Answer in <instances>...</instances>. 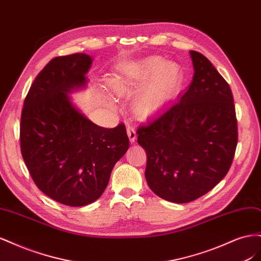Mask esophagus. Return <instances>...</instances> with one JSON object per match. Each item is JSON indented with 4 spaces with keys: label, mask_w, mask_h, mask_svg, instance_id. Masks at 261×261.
<instances>
[{
    "label": "esophagus",
    "mask_w": 261,
    "mask_h": 261,
    "mask_svg": "<svg viewBox=\"0 0 261 261\" xmlns=\"http://www.w3.org/2000/svg\"><path fill=\"white\" fill-rule=\"evenodd\" d=\"M127 135H128V138L130 140V143H134V141L136 140V137H137L136 130H135V128L133 127L132 125H127Z\"/></svg>",
    "instance_id": "esophagus-1"
}]
</instances>
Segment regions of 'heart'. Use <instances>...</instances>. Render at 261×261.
Wrapping results in <instances>:
<instances>
[{"label": "heart", "instance_id": "heart-1", "mask_svg": "<svg viewBox=\"0 0 261 261\" xmlns=\"http://www.w3.org/2000/svg\"><path fill=\"white\" fill-rule=\"evenodd\" d=\"M181 80V70L176 63L152 57L138 63L122 76L115 77L112 88L117 94H125L146 81L136 94L134 109L139 115H150L174 96Z\"/></svg>", "mask_w": 261, "mask_h": 261}]
</instances>
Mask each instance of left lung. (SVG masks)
Returning a JSON list of instances; mask_svg holds the SVG:
<instances>
[{
  "instance_id": "obj_1",
  "label": "left lung",
  "mask_w": 261,
  "mask_h": 261,
  "mask_svg": "<svg viewBox=\"0 0 261 261\" xmlns=\"http://www.w3.org/2000/svg\"><path fill=\"white\" fill-rule=\"evenodd\" d=\"M189 53L195 73L188 89L137 129L150 189L175 203L198 199L227 174L239 137L230 86L204 55Z\"/></svg>"
}]
</instances>
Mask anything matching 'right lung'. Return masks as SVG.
<instances>
[{
  "instance_id": "obj_1",
  "label": "right lung",
  "mask_w": 261,
  "mask_h": 261,
  "mask_svg": "<svg viewBox=\"0 0 261 261\" xmlns=\"http://www.w3.org/2000/svg\"><path fill=\"white\" fill-rule=\"evenodd\" d=\"M90 65L85 53L52 59L31 85L20 117V151L35 184L70 207L86 206L103 194L114 164L129 147L123 123L101 127L67 96L86 85Z\"/></svg>"
}]
</instances>
